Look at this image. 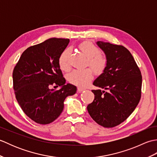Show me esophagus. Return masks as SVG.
<instances>
[{
  "label": "esophagus",
  "instance_id": "obj_1",
  "mask_svg": "<svg viewBox=\"0 0 157 157\" xmlns=\"http://www.w3.org/2000/svg\"><path fill=\"white\" fill-rule=\"evenodd\" d=\"M85 90H86V89L84 88L78 87V92H82V91H84Z\"/></svg>",
  "mask_w": 157,
  "mask_h": 157
}]
</instances>
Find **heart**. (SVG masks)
<instances>
[{
	"label": "heart",
	"mask_w": 157,
	"mask_h": 157,
	"mask_svg": "<svg viewBox=\"0 0 157 157\" xmlns=\"http://www.w3.org/2000/svg\"><path fill=\"white\" fill-rule=\"evenodd\" d=\"M79 48L88 58V65L96 74L100 75L104 72L107 60L105 56L101 55L97 46L90 42H84L79 45ZM71 48H67L63 51L59 58V67L63 71H67L70 68L69 56ZM93 73L91 69H74L68 75V80L72 84L78 86H86L92 81Z\"/></svg>",
	"instance_id": "b5f03b06"
}]
</instances>
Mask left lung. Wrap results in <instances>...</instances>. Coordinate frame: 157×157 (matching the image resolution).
<instances>
[{"mask_svg": "<svg viewBox=\"0 0 157 157\" xmlns=\"http://www.w3.org/2000/svg\"><path fill=\"white\" fill-rule=\"evenodd\" d=\"M107 60L102 74L93 82L94 101L87 106L91 117L104 128L123 122L134 111L141 98L142 75L131 53L124 46L96 42Z\"/></svg>", "mask_w": 157, "mask_h": 157, "instance_id": "left-lung-1", "label": "left lung"}]
</instances>
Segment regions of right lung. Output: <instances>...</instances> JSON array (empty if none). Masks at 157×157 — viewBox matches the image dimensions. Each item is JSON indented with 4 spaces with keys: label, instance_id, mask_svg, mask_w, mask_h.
<instances>
[{
    "label": "right lung",
    "instance_id": "right-lung-1",
    "mask_svg": "<svg viewBox=\"0 0 157 157\" xmlns=\"http://www.w3.org/2000/svg\"><path fill=\"white\" fill-rule=\"evenodd\" d=\"M69 42V39L53 38L30 46L13 69L17 101L25 115L40 124H48L57 119L65 99L77 91L76 86L65 84L59 64V56ZM51 85L61 88L55 91L50 89Z\"/></svg>",
    "mask_w": 157,
    "mask_h": 157
}]
</instances>
